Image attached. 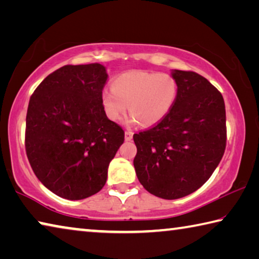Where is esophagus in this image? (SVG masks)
<instances>
[{"mask_svg": "<svg viewBox=\"0 0 259 259\" xmlns=\"http://www.w3.org/2000/svg\"><path fill=\"white\" fill-rule=\"evenodd\" d=\"M133 136H134V133L130 129H126L125 130V133H124L125 140H131V139H133Z\"/></svg>", "mask_w": 259, "mask_h": 259, "instance_id": "34e87169", "label": "esophagus"}]
</instances>
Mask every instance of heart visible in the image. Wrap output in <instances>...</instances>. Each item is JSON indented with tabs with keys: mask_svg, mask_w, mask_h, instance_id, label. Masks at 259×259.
Listing matches in <instances>:
<instances>
[{
	"mask_svg": "<svg viewBox=\"0 0 259 259\" xmlns=\"http://www.w3.org/2000/svg\"><path fill=\"white\" fill-rule=\"evenodd\" d=\"M178 94L176 78L168 73L131 71L120 74L111 90H104L102 103L107 116L119 121L130 109L131 122L150 126L164 119ZM130 107H127V105Z\"/></svg>",
	"mask_w": 259,
	"mask_h": 259,
	"instance_id": "b5f03b06",
	"label": "heart"
}]
</instances>
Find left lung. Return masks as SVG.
I'll return each instance as SVG.
<instances>
[{
  "label": "left lung",
  "mask_w": 259,
  "mask_h": 259,
  "mask_svg": "<svg viewBox=\"0 0 259 259\" xmlns=\"http://www.w3.org/2000/svg\"><path fill=\"white\" fill-rule=\"evenodd\" d=\"M178 94L164 119L134 135V165L146 191L174 200L195 192L211 176L226 147L222 94L207 78L175 69Z\"/></svg>",
  "instance_id": "8db88e82"
}]
</instances>
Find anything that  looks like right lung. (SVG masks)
<instances>
[{"instance_id":"right-lung-1","label":"right lung","mask_w":259,"mask_h":259,"mask_svg":"<svg viewBox=\"0 0 259 259\" xmlns=\"http://www.w3.org/2000/svg\"><path fill=\"white\" fill-rule=\"evenodd\" d=\"M107 80L100 64L66 65L35 89L26 115L25 147L35 176L67 200L98 193L124 131L108 120L102 95Z\"/></svg>"}]
</instances>
